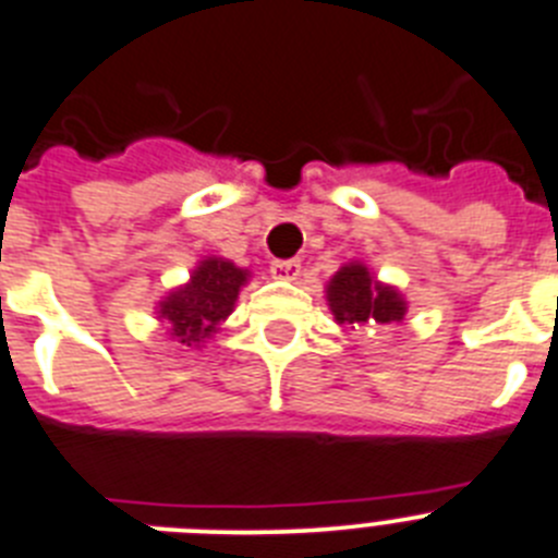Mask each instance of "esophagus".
Here are the masks:
<instances>
[{"label": "esophagus", "instance_id": "1", "mask_svg": "<svg viewBox=\"0 0 558 558\" xmlns=\"http://www.w3.org/2000/svg\"><path fill=\"white\" fill-rule=\"evenodd\" d=\"M302 274V263L299 259H274L270 263V276L274 279H284V282H293Z\"/></svg>", "mask_w": 558, "mask_h": 558}]
</instances>
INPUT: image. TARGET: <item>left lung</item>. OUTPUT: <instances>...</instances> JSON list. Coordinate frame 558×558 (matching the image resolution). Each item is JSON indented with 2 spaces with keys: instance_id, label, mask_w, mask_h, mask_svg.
<instances>
[{
  "instance_id": "8db88e82",
  "label": "left lung",
  "mask_w": 558,
  "mask_h": 558,
  "mask_svg": "<svg viewBox=\"0 0 558 558\" xmlns=\"http://www.w3.org/2000/svg\"><path fill=\"white\" fill-rule=\"evenodd\" d=\"M327 299L335 322L352 324V327L402 322V315H405V302L399 299L397 290L374 282L366 265L357 263L340 268L332 276Z\"/></svg>"
}]
</instances>
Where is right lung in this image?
<instances>
[{"label": "right lung", "instance_id": "right-lung-1", "mask_svg": "<svg viewBox=\"0 0 558 558\" xmlns=\"http://www.w3.org/2000/svg\"><path fill=\"white\" fill-rule=\"evenodd\" d=\"M245 270L226 259H204L190 284L172 290L159 304V318L170 324L172 338L181 347H198L231 313L236 293L245 284Z\"/></svg>", "mask_w": 558, "mask_h": 558}]
</instances>
